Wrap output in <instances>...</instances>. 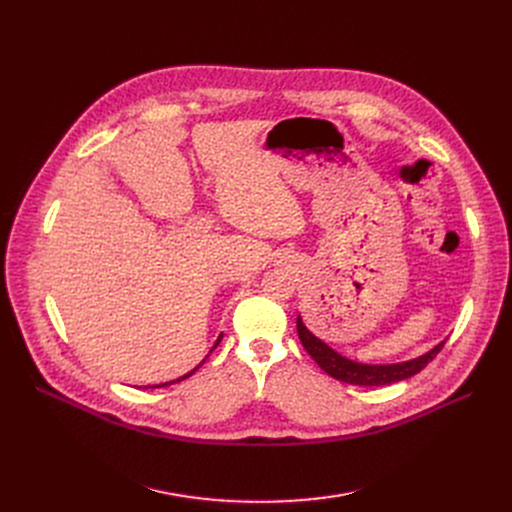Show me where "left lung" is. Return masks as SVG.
<instances>
[{
    "label": "left lung",
    "mask_w": 512,
    "mask_h": 512,
    "mask_svg": "<svg viewBox=\"0 0 512 512\" xmlns=\"http://www.w3.org/2000/svg\"><path fill=\"white\" fill-rule=\"evenodd\" d=\"M297 330H299V338L305 346V351L313 357V361L324 369L332 378L346 382V384H355V386H386V384H394L400 380H407L411 375L419 373L429 361H434L436 355L444 348V342H440L438 346H434L432 351L427 355L407 361V363H396V365H363V363H355L351 359H346L342 355H338L336 351L328 344L321 342L319 338H315L303 324V319L297 317Z\"/></svg>",
    "instance_id": "obj_1"
}]
</instances>
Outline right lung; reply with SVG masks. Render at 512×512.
<instances>
[{
    "label": "right lung",
    "instance_id": "1",
    "mask_svg": "<svg viewBox=\"0 0 512 512\" xmlns=\"http://www.w3.org/2000/svg\"><path fill=\"white\" fill-rule=\"evenodd\" d=\"M220 340H222V336L218 338V342H215V346H218V344H220ZM215 346H213V348H215ZM213 348H211V351H213ZM203 363H205V361H203ZM199 367H201V365H199ZM199 367H195V369H193L191 373H186V375H182V378H178V380H174V382H182V380H186V378H188V375H193V373H195V371H197ZM174 382H166V384H159V386H161V388H164V386H170V384H174ZM153 388H157V386H153Z\"/></svg>",
    "mask_w": 512,
    "mask_h": 512
}]
</instances>
